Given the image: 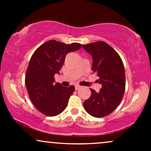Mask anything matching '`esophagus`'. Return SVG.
I'll list each match as a JSON object with an SVG mask.
<instances>
[{
	"instance_id": "34e87169",
	"label": "esophagus",
	"mask_w": 151,
	"mask_h": 151,
	"mask_svg": "<svg viewBox=\"0 0 151 151\" xmlns=\"http://www.w3.org/2000/svg\"><path fill=\"white\" fill-rule=\"evenodd\" d=\"M81 88V86L79 85H75V89L76 90H78L79 89H80Z\"/></svg>"
}]
</instances>
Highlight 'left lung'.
<instances>
[{"label":"left lung","mask_w":151,"mask_h":151,"mask_svg":"<svg viewBox=\"0 0 151 151\" xmlns=\"http://www.w3.org/2000/svg\"><path fill=\"white\" fill-rule=\"evenodd\" d=\"M92 56L93 73L102 85L99 92L91 90V96L84 103V109L93 117L106 116L120 104L126 88L124 63L116 50L104 41L82 45Z\"/></svg>","instance_id":"obj_1"}]
</instances>
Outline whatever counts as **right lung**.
<instances>
[{"instance_id": "1", "label": "right lung", "mask_w": 151, "mask_h": 151, "mask_svg": "<svg viewBox=\"0 0 151 151\" xmlns=\"http://www.w3.org/2000/svg\"><path fill=\"white\" fill-rule=\"evenodd\" d=\"M81 47L79 43L67 45L49 40L37 48L31 57L25 74V86L31 101L38 111L47 116L61 114L75 89L55 83V74L65 62L67 54Z\"/></svg>"}]
</instances>
